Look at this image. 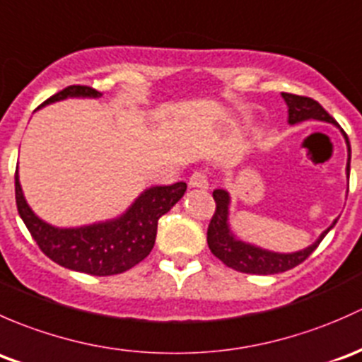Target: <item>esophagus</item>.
I'll list each match as a JSON object with an SVG mask.
<instances>
[{
    "mask_svg": "<svg viewBox=\"0 0 362 362\" xmlns=\"http://www.w3.org/2000/svg\"><path fill=\"white\" fill-rule=\"evenodd\" d=\"M192 188H200V189H206L209 188V181H207V176L204 173H193L192 177H189V182H188Z\"/></svg>",
    "mask_w": 362,
    "mask_h": 362,
    "instance_id": "1",
    "label": "esophagus"
}]
</instances>
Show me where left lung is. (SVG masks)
<instances>
[{
  "label": "left lung",
  "mask_w": 362,
  "mask_h": 362,
  "mask_svg": "<svg viewBox=\"0 0 362 362\" xmlns=\"http://www.w3.org/2000/svg\"><path fill=\"white\" fill-rule=\"evenodd\" d=\"M282 99L288 104V124L298 125L301 122L307 120H319L326 122V124L334 125L340 129L341 136H344L345 144H347V167H345V174H350V143L347 134L341 130V127L334 122L333 117H329L326 110L317 103V100L310 98H301V95L286 94L282 92ZM349 193V189H347ZM216 202V212L212 216L211 223L207 228V244L212 255L216 258L221 259L226 267L233 268L237 272H244V274H256V275H274L281 274V272L291 270V268L300 264L301 262L308 258L315 247L320 244L324 237L327 235L331 228L337 225L338 218L324 230L320 235L312 242L307 247L300 249V251L293 252H279L272 251V249H264L262 245H256L252 242L244 240L233 232L232 223H230V206H232V195L226 189L218 188L212 192Z\"/></svg>",
  "instance_id": "obj_1"
}]
</instances>
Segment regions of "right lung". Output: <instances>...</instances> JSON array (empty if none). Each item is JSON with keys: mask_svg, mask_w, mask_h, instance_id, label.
Wrapping results in <instances>:
<instances>
[{"mask_svg": "<svg viewBox=\"0 0 362 362\" xmlns=\"http://www.w3.org/2000/svg\"><path fill=\"white\" fill-rule=\"evenodd\" d=\"M103 94L85 85H73L45 100L40 107L66 99H99ZM38 107V110H40ZM186 182L150 186L117 218L81 226H55L40 218L25 200L15 170V200L18 214L40 249L57 264L90 275H115L136 267L151 252L158 219L176 206Z\"/></svg>", "mask_w": 362, "mask_h": 362, "instance_id": "add662e5", "label": "right lung"}]
</instances>
